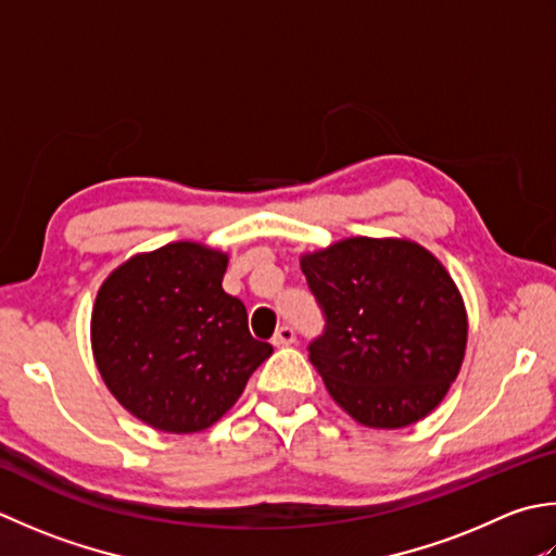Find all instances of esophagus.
<instances>
[{
	"instance_id": "1",
	"label": "esophagus",
	"mask_w": 556,
	"mask_h": 556,
	"mask_svg": "<svg viewBox=\"0 0 556 556\" xmlns=\"http://www.w3.org/2000/svg\"><path fill=\"white\" fill-rule=\"evenodd\" d=\"M293 342H296V332H293V328H289V325H281V328L275 332V337H271V344L275 346H287Z\"/></svg>"
}]
</instances>
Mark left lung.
Masks as SVG:
<instances>
[{"label":"left lung","instance_id":"left-lung-1","mask_svg":"<svg viewBox=\"0 0 556 556\" xmlns=\"http://www.w3.org/2000/svg\"><path fill=\"white\" fill-rule=\"evenodd\" d=\"M325 315L308 358L346 415L402 429L441 405L463 366L467 313L427 248L405 238H344L301 255Z\"/></svg>","mask_w":556,"mask_h":556}]
</instances>
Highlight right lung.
I'll return each mask as SVG.
<instances>
[{"mask_svg":"<svg viewBox=\"0 0 556 556\" xmlns=\"http://www.w3.org/2000/svg\"><path fill=\"white\" fill-rule=\"evenodd\" d=\"M226 265L222 250L178 241L129 257L98 289V371L129 415L159 431L212 427L271 354L250 334L243 301L222 289Z\"/></svg>","mask_w":556,"mask_h":556,"instance_id":"right-lung-1","label":"right lung"}]
</instances>
